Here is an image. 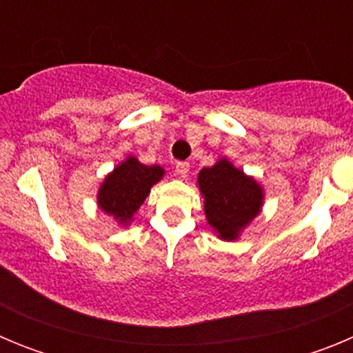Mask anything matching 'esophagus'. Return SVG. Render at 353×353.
<instances>
[{
	"label": "esophagus",
	"instance_id": "1",
	"mask_svg": "<svg viewBox=\"0 0 353 353\" xmlns=\"http://www.w3.org/2000/svg\"><path fill=\"white\" fill-rule=\"evenodd\" d=\"M174 171H176V174H179L180 179H185L187 173H189V162H179L176 168H174Z\"/></svg>",
	"mask_w": 353,
	"mask_h": 353
}]
</instances>
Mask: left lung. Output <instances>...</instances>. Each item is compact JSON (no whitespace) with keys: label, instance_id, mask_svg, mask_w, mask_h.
Listing matches in <instances>:
<instances>
[{"label":"left lung","instance_id":"left-lung-1","mask_svg":"<svg viewBox=\"0 0 353 353\" xmlns=\"http://www.w3.org/2000/svg\"><path fill=\"white\" fill-rule=\"evenodd\" d=\"M198 185L205 198L208 224L219 233L221 239L235 240L260 214L263 203L261 187L226 159L199 171Z\"/></svg>","mask_w":353,"mask_h":353}]
</instances>
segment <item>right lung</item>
Masks as SVG:
<instances>
[{
    "instance_id": "1",
    "label": "right lung",
    "mask_w": 353,
    "mask_h": 353,
    "mask_svg": "<svg viewBox=\"0 0 353 353\" xmlns=\"http://www.w3.org/2000/svg\"><path fill=\"white\" fill-rule=\"evenodd\" d=\"M162 174L164 170L161 166H145L136 157H129L102 182L97 196L99 207L120 224H129Z\"/></svg>"
}]
</instances>
